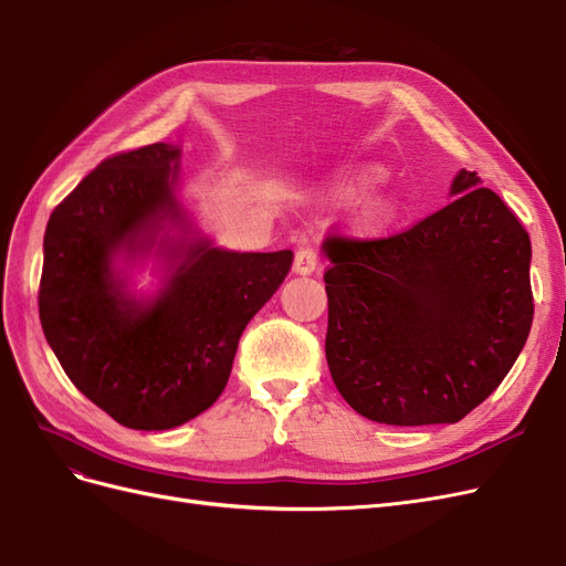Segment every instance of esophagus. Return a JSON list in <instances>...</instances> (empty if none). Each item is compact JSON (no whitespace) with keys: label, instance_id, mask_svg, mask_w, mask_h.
Masks as SVG:
<instances>
[{"label":"esophagus","instance_id":"obj_1","mask_svg":"<svg viewBox=\"0 0 566 566\" xmlns=\"http://www.w3.org/2000/svg\"><path fill=\"white\" fill-rule=\"evenodd\" d=\"M318 266V256L314 250L302 248L295 252V262H293V273L295 276H312Z\"/></svg>","mask_w":566,"mask_h":566}]
</instances>
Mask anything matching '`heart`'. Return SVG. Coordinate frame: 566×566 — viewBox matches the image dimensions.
<instances>
[{
    "label": "heart",
    "instance_id": "obj_1",
    "mask_svg": "<svg viewBox=\"0 0 566 566\" xmlns=\"http://www.w3.org/2000/svg\"><path fill=\"white\" fill-rule=\"evenodd\" d=\"M382 169L378 165H368L358 169L349 179L337 184L333 188V202L335 205H349L354 200L368 193L373 186L382 181ZM401 217V198L394 191H373L368 193L349 219V233L361 238V241H375L382 238Z\"/></svg>",
    "mask_w": 566,
    "mask_h": 566
}]
</instances>
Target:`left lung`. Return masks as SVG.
I'll return each instance as SVG.
<instances>
[{
    "label": "left lung",
    "instance_id": "left-lung-1",
    "mask_svg": "<svg viewBox=\"0 0 566 566\" xmlns=\"http://www.w3.org/2000/svg\"><path fill=\"white\" fill-rule=\"evenodd\" d=\"M455 198L382 241L323 243L337 391L382 424H451L503 382L534 321L531 241L476 172Z\"/></svg>",
    "mask_w": 566,
    "mask_h": 566
}]
</instances>
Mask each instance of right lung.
Instances as JSON below:
<instances>
[{
	"instance_id": "1",
	"label": "right lung",
	"mask_w": 566,
	"mask_h": 566,
	"mask_svg": "<svg viewBox=\"0 0 566 566\" xmlns=\"http://www.w3.org/2000/svg\"><path fill=\"white\" fill-rule=\"evenodd\" d=\"M181 148L101 163L51 212L40 321L71 382L129 430H172L224 391L245 325L293 252L214 245L181 198ZM151 264L159 283L136 291Z\"/></svg>"
}]
</instances>
